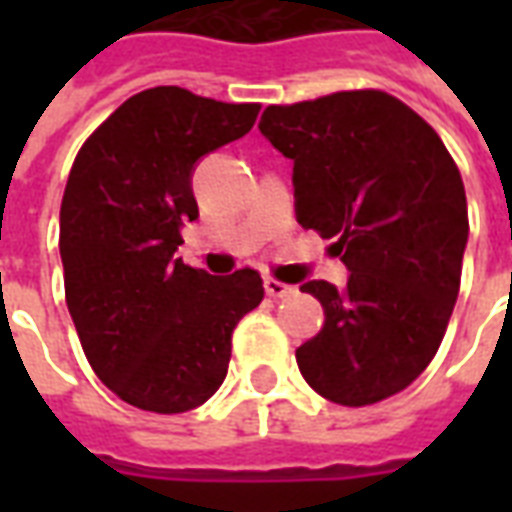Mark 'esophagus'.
<instances>
[{
	"instance_id": "34e87169",
	"label": "esophagus",
	"mask_w": 512,
	"mask_h": 512,
	"mask_svg": "<svg viewBox=\"0 0 512 512\" xmlns=\"http://www.w3.org/2000/svg\"><path fill=\"white\" fill-rule=\"evenodd\" d=\"M266 293L271 299H285L293 293V285H285V282H279L274 277H266Z\"/></svg>"
}]
</instances>
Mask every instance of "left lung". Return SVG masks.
Listing matches in <instances>:
<instances>
[{
	"instance_id": "left-lung-1",
	"label": "left lung",
	"mask_w": 512,
	"mask_h": 512,
	"mask_svg": "<svg viewBox=\"0 0 512 512\" xmlns=\"http://www.w3.org/2000/svg\"><path fill=\"white\" fill-rule=\"evenodd\" d=\"M260 131L293 161L296 219L334 238L351 277L301 290L326 323L296 351L304 381L340 406L403 392L439 351L461 290L469 213L439 134L395 95L343 90L268 106Z\"/></svg>"
}]
</instances>
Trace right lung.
Segmentation results:
<instances>
[{"instance_id":"obj_1","label":"right lung","mask_w":512,"mask_h":512,"mask_svg":"<svg viewBox=\"0 0 512 512\" xmlns=\"http://www.w3.org/2000/svg\"><path fill=\"white\" fill-rule=\"evenodd\" d=\"M257 112L153 87L76 153L60 208L65 301L95 376L142 411L202 406L227 376L233 329L263 301L255 268L211 277L175 257L183 224L200 216L191 169Z\"/></svg>"}]
</instances>
